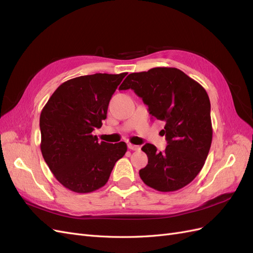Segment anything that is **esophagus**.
I'll return each mask as SVG.
<instances>
[{
  "instance_id": "1",
  "label": "esophagus",
  "mask_w": 253,
  "mask_h": 253,
  "mask_svg": "<svg viewBox=\"0 0 253 253\" xmlns=\"http://www.w3.org/2000/svg\"><path fill=\"white\" fill-rule=\"evenodd\" d=\"M127 148L129 150H132V151H139L140 150L139 145H136V144H133V143H127Z\"/></svg>"
}]
</instances>
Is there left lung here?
Returning a JSON list of instances; mask_svg holds the SVG:
<instances>
[{"instance_id": "left-lung-1", "label": "left lung", "mask_w": 253, "mask_h": 253, "mask_svg": "<svg viewBox=\"0 0 253 253\" xmlns=\"http://www.w3.org/2000/svg\"><path fill=\"white\" fill-rule=\"evenodd\" d=\"M133 89L153 118L165 122L164 152L145 143L148 165L139 171L145 185L160 192L187 186L201 172L212 141L210 100L205 88L180 70L155 67L132 73L119 89Z\"/></svg>"}]
</instances>
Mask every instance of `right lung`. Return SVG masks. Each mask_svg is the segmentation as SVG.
I'll return each instance as SVG.
<instances>
[{
    "label": "right lung",
    "mask_w": 253,
    "mask_h": 253,
    "mask_svg": "<svg viewBox=\"0 0 253 253\" xmlns=\"http://www.w3.org/2000/svg\"><path fill=\"white\" fill-rule=\"evenodd\" d=\"M126 76L94 74L67 80L41 112V152L57 180L76 193H89L108 182L126 143L98 142L109 103Z\"/></svg>",
    "instance_id": "right-lung-1"
}]
</instances>
